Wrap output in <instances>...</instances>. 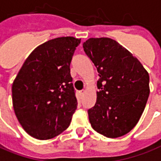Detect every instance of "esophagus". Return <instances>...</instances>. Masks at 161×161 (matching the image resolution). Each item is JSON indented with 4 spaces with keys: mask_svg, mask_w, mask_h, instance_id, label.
Listing matches in <instances>:
<instances>
[{
    "mask_svg": "<svg viewBox=\"0 0 161 161\" xmlns=\"http://www.w3.org/2000/svg\"><path fill=\"white\" fill-rule=\"evenodd\" d=\"M78 95H79V97H80L81 98H82V97H83L84 95V91H81V92H78Z\"/></svg>",
    "mask_w": 161,
    "mask_h": 161,
    "instance_id": "obj_1",
    "label": "esophagus"
}]
</instances>
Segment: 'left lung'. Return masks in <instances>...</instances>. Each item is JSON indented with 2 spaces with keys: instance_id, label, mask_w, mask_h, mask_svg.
Instances as JSON below:
<instances>
[{
  "instance_id": "left-lung-1",
  "label": "left lung",
  "mask_w": 161,
  "mask_h": 161,
  "mask_svg": "<svg viewBox=\"0 0 161 161\" xmlns=\"http://www.w3.org/2000/svg\"><path fill=\"white\" fill-rule=\"evenodd\" d=\"M84 50L96 66L97 102L88 110L92 128L107 138H119L139 122L150 93L149 75L141 63L118 42L90 38Z\"/></svg>"
}]
</instances>
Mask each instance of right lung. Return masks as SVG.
I'll list each match as a JSON object with an SVG mask.
<instances>
[{
  "label": "right lung",
  "mask_w": 161,
  "mask_h": 161,
  "mask_svg": "<svg viewBox=\"0 0 161 161\" xmlns=\"http://www.w3.org/2000/svg\"><path fill=\"white\" fill-rule=\"evenodd\" d=\"M81 39L66 36L36 47L12 84L14 113L25 131L37 139L59 135L70 124L77 100L69 65Z\"/></svg>",
  "instance_id": "right-lung-1"
}]
</instances>
